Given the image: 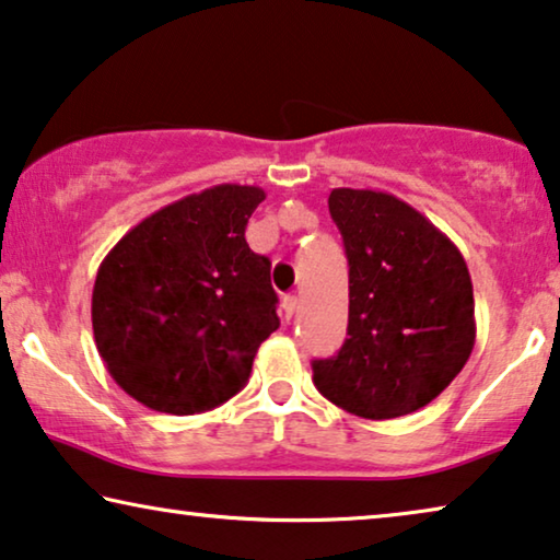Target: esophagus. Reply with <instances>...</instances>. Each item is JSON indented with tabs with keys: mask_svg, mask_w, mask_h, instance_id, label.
Returning a JSON list of instances; mask_svg holds the SVG:
<instances>
[{
	"mask_svg": "<svg viewBox=\"0 0 560 560\" xmlns=\"http://www.w3.org/2000/svg\"><path fill=\"white\" fill-rule=\"evenodd\" d=\"M281 310H283V314H287V319H291V317H294V314H296V310H299V299H296L294 294L283 296Z\"/></svg>",
	"mask_w": 560,
	"mask_h": 560,
	"instance_id": "34e87169",
	"label": "esophagus"
}]
</instances>
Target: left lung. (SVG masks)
<instances>
[{
	"mask_svg": "<svg viewBox=\"0 0 560 560\" xmlns=\"http://www.w3.org/2000/svg\"><path fill=\"white\" fill-rule=\"evenodd\" d=\"M329 215L350 266L348 340L314 360V385L342 411L398 419L431 404L475 348V291L464 256L396 195L337 187Z\"/></svg>",
	"mask_w": 560,
	"mask_h": 560,
	"instance_id": "8db88e82",
	"label": "left lung"
}]
</instances>
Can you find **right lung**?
Here are the masks:
<instances>
[{"label": "right lung", "instance_id": "right-lung-1", "mask_svg": "<svg viewBox=\"0 0 560 560\" xmlns=\"http://www.w3.org/2000/svg\"><path fill=\"white\" fill-rule=\"evenodd\" d=\"M254 185H215L164 205L101 261L93 337L133 400L172 416L210 411L248 383L279 329L271 261L246 243Z\"/></svg>", "mask_w": 560, "mask_h": 560}]
</instances>
